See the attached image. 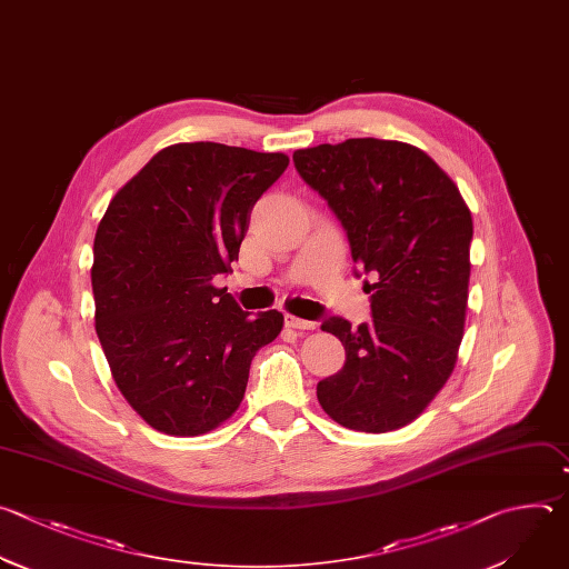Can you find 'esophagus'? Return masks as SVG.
Wrapping results in <instances>:
<instances>
[{"label": "esophagus", "mask_w": 569, "mask_h": 569, "mask_svg": "<svg viewBox=\"0 0 569 569\" xmlns=\"http://www.w3.org/2000/svg\"><path fill=\"white\" fill-rule=\"evenodd\" d=\"M286 326H288V328H297V330H312V328H315V321H308V319H299V317L288 315V317H286Z\"/></svg>", "instance_id": "1"}]
</instances>
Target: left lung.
Segmentation results:
<instances>
[{"instance_id":"left-lung-1","label":"left lung","mask_w":569,"mask_h":569,"mask_svg":"<svg viewBox=\"0 0 569 569\" xmlns=\"http://www.w3.org/2000/svg\"><path fill=\"white\" fill-rule=\"evenodd\" d=\"M299 176L339 219L352 261L375 283L370 323L330 317L343 368L317 385L341 427L387 433L413 422L453 372L465 335L473 221L456 182L422 149L348 138L292 153ZM357 277H361L355 270Z\"/></svg>"}]
</instances>
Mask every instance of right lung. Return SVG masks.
Returning <instances> with one entry per match:
<instances>
[{
    "label": "right lung",
    "mask_w": 569,
    "mask_h": 569,
    "mask_svg": "<svg viewBox=\"0 0 569 569\" xmlns=\"http://www.w3.org/2000/svg\"><path fill=\"white\" fill-rule=\"evenodd\" d=\"M286 153L221 142L158 151L109 203L93 241L96 332L131 409L167 436H201L241 405L252 357L283 315H250L232 272L250 212Z\"/></svg>",
    "instance_id": "right-lung-1"
}]
</instances>
